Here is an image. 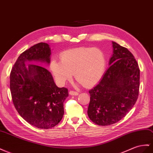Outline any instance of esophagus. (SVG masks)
Returning <instances> with one entry per match:
<instances>
[{
  "label": "esophagus",
  "instance_id": "1",
  "mask_svg": "<svg viewBox=\"0 0 153 153\" xmlns=\"http://www.w3.org/2000/svg\"><path fill=\"white\" fill-rule=\"evenodd\" d=\"M69 93L70 95H74V96H77L78 94V92L73 91H70Z\"/></svg>",
  "mask_w": 153,
  "mask_h": 153
}]
</instances>
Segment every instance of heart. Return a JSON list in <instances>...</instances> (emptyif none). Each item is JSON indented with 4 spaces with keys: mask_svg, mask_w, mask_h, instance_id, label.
I'll return each instance as SVG.
<instances>
[{
    "mask_svg": "<svg viewBox=\"0 0 153 153\" xmlns=\"http://www.w3.org/2000/svg\"><path fill=\"white\" fill-rule=\"evenodd\" d=\"M61 61L51 60L50 69L56 82L64 85L74 76L84 85L89 86L104 75L106 62L104 53L96 48H78L62 53Z\"/></svg>",
    "mask_w": 153,
    "mask_h": 153,
    "instance_id": "obj_1",
    "label": "heart"
}]
</instances>
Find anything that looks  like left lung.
Wrapping results in <instances>:
<instances>
[{
	"label": "left lung",
	"mask_w": 153,
	"mask_h": 153,
	"mask_svg": "<svg viewBox=\"0 0 153 153\" xmlns=\"http://www.w3.org/2000/svg\"><path fill=\"white\" fill-rule=\"evenodd\" d=\"M109 68L99 83L89 90L88 117L93 123L105 126L118 122L129 112L137 100L140 69L133 54L112 42Z\"/></svg>",
	"instance_id": "1"
}]
</instances>
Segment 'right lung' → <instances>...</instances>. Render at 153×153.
Returning <instances> with one entry per match:
<instances>
[{
  "label": "right lung",
  "mask_w": 153,
  "mask_h": 153,
  "mask_svg": "<svg viewBox=\"0 0 153 153\" xmlns=\"http://www.w3.org/2000/svg\"><path fill=\"white\" fill-rule=\"evenodd\" d=\"M51 54L49 44H36L20 54L10 73L15 107L27 122L39 129H50L60 122L68 97V89L57 87L48 69L32 64L49 65Z\"/></svg>",
  "instance_id": "1"
}]
</instances>
